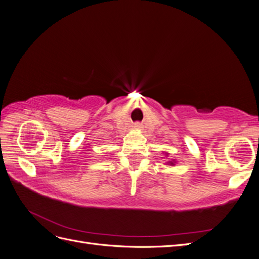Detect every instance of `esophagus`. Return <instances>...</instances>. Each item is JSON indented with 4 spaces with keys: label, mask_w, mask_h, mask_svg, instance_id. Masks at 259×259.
I'll use <instances>...</instances> for the list:
<instances>
[{
    "label": "esophagus",
    "mask_w": 259,
    "mask_h": 259,
    "mask_svg": "<svg viewBox=\"0 0 259 259\" xmlns=\"http://www.w3.org/2000/svg\"><path fill=\"white\" fill-rule=\"evenodd\" d=\"M135 127H136V128H140V125H139V124H136Z\"/></svg>",
    "instance_id": "obj_1"
}]
</instances>
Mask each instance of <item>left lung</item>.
Wrapping results in <instances>:
<instances>
[{"label":"left lung","instance_id":"1","mask_svg":"<svg viewBox=\"0 0 259 259\" xmlns=\"http://www.w3.org/2000/svg\"><path fill=\"white\" fill-rule=\"evenodd\" d=\"M166 154H167V153H166ZM175 163H176L175 160H171V161H168V162H167V165H171V166H173V165H175Z\"/></svg>","mask_w":259,"mask_h":259}]
</instances>
